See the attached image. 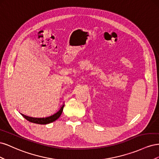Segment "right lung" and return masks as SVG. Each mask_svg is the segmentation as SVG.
Returning <instances> with one entry per match:
<instances>
[{"label":"right lung","mask_w":159,"mask_h":159,"mask_svg":"<svg viewBox=\"0 0 159 159\" xmlns=\"http://www.w3.org/2000/svg\"><path fill=\"white\" fill-rule=\"evenodd\" d=\"M64 107V105H62V107L60 108V109L57 113H56L55 114L52 115H51V116L48 117L35 118V117H31L26 116V115H25L22 113H21V115L27 120V121H30L31 123H36V124H41V125H46V124L50 123L52 122H54L56 121V120L58 119L60 117V115H61L62 111H63Z\"/></svg>","instance_id":"right-lung-1"}]
</instances>
